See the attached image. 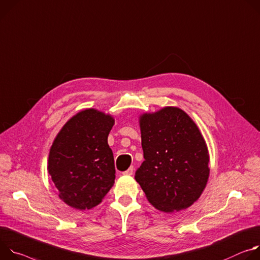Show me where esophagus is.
I'll list each match as a JSON object with an SVG mask.
<instances>
[{"instance_id": "obj_1", "label": "esophagus", "mask_w": 260, "mask_h": 260, "mask_svg": "<svg viewBox=\"0 0 260 260\" xmlns=\"http://www.w3.org/2000/svg\"><path fill=\"white\" fill-rule=\"evenodd\" d=\"M133 170H134L133 166H130L126 171H124V172H123V174H124V175H126V176H132V175H133Z\"/></svg>"}]
</instances>
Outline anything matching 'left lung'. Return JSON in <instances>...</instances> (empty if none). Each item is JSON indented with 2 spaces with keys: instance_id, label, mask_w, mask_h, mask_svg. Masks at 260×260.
Returning <instances> with one entry per match:
<instances>
[{
  "instance_id": "obj_1",
  "label": "left lung",
  "mask_w": 260,
  "mask_h": 260,
  "mask_svg": "<svg viewBox=\"0 0 260 260\" xmlns=\"http://www.w3.org/2000/svg\"><path fill=\"white\" fill-rule=\"evenodd\" d=\"M145 161L135 180L149 203L164 213L191 207L210 177L207 142L190 115L165 106L138 117Z\"/></svg>"
}]
</instances>
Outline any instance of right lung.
Listing matches in <instances>:
<instances>
[{"instance_id": "1", "label": "right lung", "mask_w": 260, "mask_h": 260, "mask_svg": "<svg viewBox=\"0 0 260 260\" xmlns=\"http://www.w3.org/2000/svg\"><path fill=\"white\" fill-rule=\"evenodd\" d=\"M113 124V115L85 108L69 119L53 139L47 170L67 206L91 210L113 186L115 169L107 143Z\"/></svg>"}]
</instances>
